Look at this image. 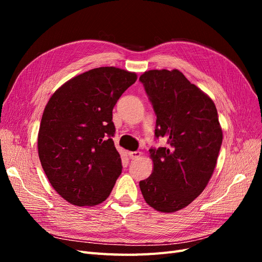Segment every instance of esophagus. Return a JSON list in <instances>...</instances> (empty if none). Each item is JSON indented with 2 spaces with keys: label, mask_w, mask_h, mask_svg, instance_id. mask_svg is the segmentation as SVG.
I'll use <instances>...</instances> for the list:
<instances>
[{
  "label": "esophagus",
  "mask_w": 262,
  "mask_h": 262,
  "mask_svg": "<svg viewBox=\"0 0 262 262\" xmlns=\"http://www.w3.org/2000/svg\"><path fill=\"white\" fill-rule=\"evenodd\" d=\"M142 155V152H140V150H134V152H129V156L130 158H132V160H137L138 157H140Z\"/></svg>",
  "instance_id": "obj_1"
}]
</instances>
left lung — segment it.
<instances>
[{"label": "left lung", "instance_id": "obj_1", "mask_svg": "<svg viewBox=\"0 0 262 262\" xmlns=\"http://www.w3.org/2000/svg\"><path fill=\"white\" fill-rule=\"evenodd\" d=\"M156 115L155 137L167 147L150 148L154 167L140 181L153 209L186 208L207 187L215 168L223 133L213 100L178 70H150L140 76Z\"/></svg>", "mask_w": 262, "mask_h": 262}]
</instances>
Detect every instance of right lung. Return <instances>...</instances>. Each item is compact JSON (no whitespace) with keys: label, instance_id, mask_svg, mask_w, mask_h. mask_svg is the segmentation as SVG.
Returning a JSON list of instances; mask_svg holds the SVG:
<instances>
[{"label":"right lung","instance_id":"add662e5","mask_svg":"<svg viewBox=\"0 0 262 262\" xmlns=\"http://www.w3.org/2000/svg\"><path fill=\"white\" fill-rule=\"evenodd\" d=\"M137 74L115 67L87 71L63 84L47 104L38 154L47 178L78 207L105 201L122 170L113 137V109Z\"/></svg>","mask_w":262,"mask_h":262}]
</instances>
